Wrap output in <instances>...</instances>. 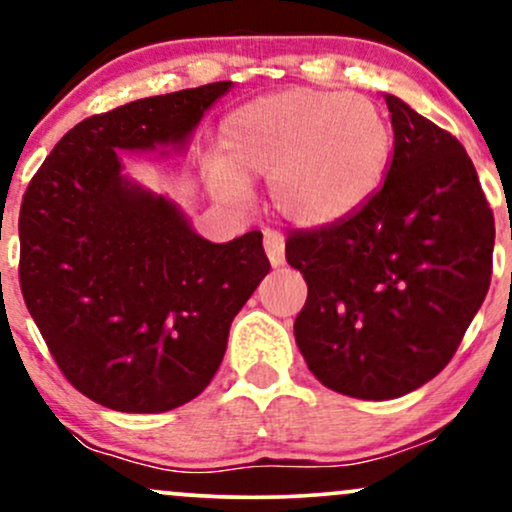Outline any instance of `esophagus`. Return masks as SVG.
<instances>
[{
  "label": "esophagus",
  "instance_id": "34e87169",
  "mask_svg": "<svg viewBox=\"0 0 512 512\" xmlns=\"http://www.w3.org/2000/svg\"><path fill=\"white\" fill-rule=\"evenodd\" d=\"M284 248L286 240L279 231H264V250H267L269 262H272L274 267H281V264H284Z\"/></svg>",
  "mask_w": 512,
  "mask_h": 512
}]
</instances>
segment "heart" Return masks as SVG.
Here are the masks:
<instances>
[{"mask_svg":"<svg viewBox=\"0 0 512 512\" xmlns=\"http://www.w3.org/2000/svg\"><path fill=\"white\" fill-rule=\"evenodd\" d=\"M221 158L209 170L216 195L240 199L245 182L269 180V197L286 221L325 228L354 216L380 190L392 129L361 93L289 88L223 120Z\"/></svg>","mask_w":512,"mask_h":512,"instance_id":"b5f03b06","label":"heart"}]
</instances>
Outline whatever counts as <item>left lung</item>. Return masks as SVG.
Masks as SVG:
<instances>
[{
  "label": "left lung",
  "instance_id": "1",
  "mask_svg": "<svg viewBox=\"0 0 512 512\" xmlns=\"http://www.w3.org/2000/svg\"><path fill=\"white\" fill-rule=\"evenodd\" d=\"M385 103L395 151L380 190L286 240L308 284L298 349L322 385L356 399L402 397L448 366L489 291L496 238L464 146L397 96Z\"/></svg>",
  "mask_w": 512,
  "mask_h": 512
}]
</instances>
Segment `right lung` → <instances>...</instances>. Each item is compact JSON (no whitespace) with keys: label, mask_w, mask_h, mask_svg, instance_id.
<instances>
[{"label":"right lung","mask_w":512,"mask_h":512,"mask_svg":"<svg viewBox=\"0 0 512 512\" xmlns=\"http://www.w3.org/2000/svg\"><path fill=\"white\" fill-rule=\"evenodd\" d=\"M231 81L86 117L28 182L23 301L64 378L93 402L158 414L195 399L269 272L262 233L209 243L166 197L120 173L117 149L182 146Z\"/></svg>","instance_id":"add662e5"}]
</instances>
